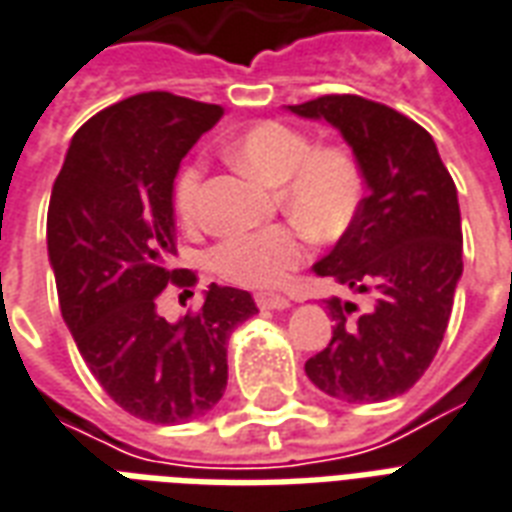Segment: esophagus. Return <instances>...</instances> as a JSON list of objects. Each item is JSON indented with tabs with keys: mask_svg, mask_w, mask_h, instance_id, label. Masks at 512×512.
<instances>
[{
	"mask_svg": "<svg viewBox=\"0 0 512 512\" xmlns=\"http://www.w3.org/2000/svg\"><path fill=\"white\" fill-rule=\"evenodd\" d=\"M256 305L261 310H286L291 302L286 297H280V294H256Z\"/></svg>",
	"mask_w": 512,
	"mask_h": 512,
	"instance_id": "1",
	"label": "esophagus"
}]
</instances>
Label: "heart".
<instances>
[{
  "mask_svg": "<svg viewBox=\"0 0 512 512\" xmlns=\"http://www.w3.org/2000/svg\"><path fill=\"white\" fill-rule=\"evenodd\" d=\"M232 159L253 178L278 186L280 205L300 224H275L229 234L210 251L221 280L242 288H275L307 259L310 237L337 240L353 224L364 197L359 161L337 145H313L305 132L280 121H261L232 142ZM205 164L191 161L175 180V210L194 224ZM305 225L304 230L301 226Z\"/></svg>",
  "mask_w": 512,
  "mask_h": 512,
  "instance_id": "heart-1",
  "label": "heart"
}]
</instances>
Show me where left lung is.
Listing matches in <instances>:
<instances>
[{
	"label": "left lung",
	"instance_id": "obj_1",
	"mask_svg": "<svg viewBox=\"0 0 512 512\" xmlns=\"http://www.w3.org/2000/svg\"><path fill=\"white\" fill-rule=\"evenodd\" d=\"M340 129L359 161L367 197L315 275L370 294V310L329 299L332 340L310 356L307 378L343 402L399 397L432 364L464 270L461 213L432 134L356 94L288 105Z\"/></svg>",
	"mask_w": 512,
	"mask_h": 512
}]
</instances>
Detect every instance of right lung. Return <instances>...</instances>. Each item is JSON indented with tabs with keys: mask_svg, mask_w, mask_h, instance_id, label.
<instances>
[{
	"mask_svg": "<svg viewBox=\"0 0 512 512\" xmlns=\"http://www.w3.org/2000/svg\"><path fill=\"white\" fill-rule=\"evenodd\" d=\"M221 115V105L169 91L121 99L75 132L53 183L48 256L61 315L107 397L151 424H183L218 405L229 334L259 313L248 291L215 283L178 324L156 313L169 283H197L172 270V183Z\"/></svg>",
	"mask_w": 512,
	"mask_h": 512,
	"instance_id": "obj_1",
	"label": "right lung"
}]
</instances>
